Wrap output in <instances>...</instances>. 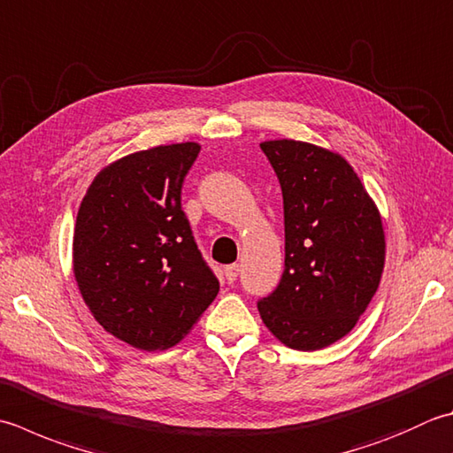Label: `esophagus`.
Wrapping results in <instances>:
<instances>
[{"label": "esophagus", "instance_id": "obj_1", "mask_svg": "<svg viewBox=\"0 0 453 453\" xmlns=\"http://www.w3.org/2000/svg\"><path fill=\"white\" fill-rule=\"evenodd\" d=\"M237 274H239V265H227V267H226V279H227V282H235Z\"/></svg>", "mask_w": 453, "mask_h": 453}]
</instances>
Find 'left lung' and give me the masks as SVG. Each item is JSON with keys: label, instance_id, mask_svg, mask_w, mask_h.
<instances>
[{"label": "left lung", "instance_id": "obj_1", "mask_svg": "<svg viewBox=\"0 0 453 453\" xmlns=\"http://www.w3.org/2000/svg\"><path fill=\"white\" fill-rule=\"evenodd\" d=\"M261 149L282 190L285 271L257 308L288 348L322 349L351 332L377 292L383 221L338 153L292 139L265 141Z\"/></svg>", "mask_w": 453, "mask_h": 453}]
</instances>
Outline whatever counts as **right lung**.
<instances>
[{
  "instance_id": "1",
  "label": "right lung",
  "mask_w": 453,
  "mask_h": 453,
  "mask_svg": "<svg viewBox=\"0 0 453 453\" xmlns=\"http://www.w3.org/2000/svg\"><path fill=\"white\" fill-rule=\"evenodd\" d=\"M198 153V143H176L123 157L96 176L80 203L78 288L104 330L137 349L179 343L218 296L219 282L180 203Z\"/></svg>"
}]
</instances>
